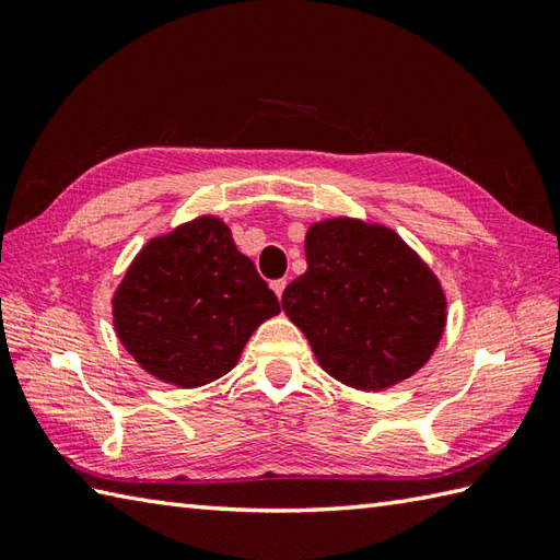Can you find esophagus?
<instances>
[{"instance_id":"obj_1","label":"esophagus","mask_w":560,"mask_h":560,"mask_svg":"<svg viewBox=\"0 0 560 560\" xmlns=\"http://www.w3.org/2000/svg\"><path fill=\"white\" fill-rule=\"evenodd\" d=\"M283 289H287V279H277V281H271V291L277 293V299H281Z\"/></svg>"}]
</instances>
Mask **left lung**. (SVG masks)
I'll list each match as a JSON object with an SVG mask.
<instances>
[{
  "label": "left lung",
  "instance_id": "left-lung-1",
  "mask_svg": "<svg viewBox=\"0 0 560 560\" xmlns=\"http://www.w3.org/2000/svg\"><path fill=\"white\" fill-rule=\"evenodd\" d=\"M305 261L281 307L323 371L353 389L380 392L431 361L447 299L399 233L351 217L317 221L305 233Z\"/></svg>",
  "mask_w": 560,
  "mask_h": 560
}]
</instances>
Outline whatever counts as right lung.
Masks as SVG:
<instances>
[{
	"mask_svg": "<svg viewBox=\"0 0 560 560\" xmlns=\"http://www.w3.org/2000/svg\"><path fill=\"white\" fill-rule=\"evenodd\" d=\"M277 295L219 217H197L139 249L113 293L127 353L161 383L201 387L225 375Z\"/></svg>",
	"mask_w": 560,
	"mask_h": 560,
	"instance_id": "add662e5",
	"label": "right lung"
}]
</instances>
